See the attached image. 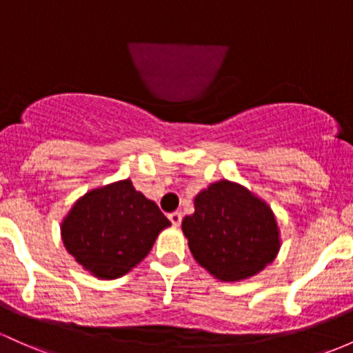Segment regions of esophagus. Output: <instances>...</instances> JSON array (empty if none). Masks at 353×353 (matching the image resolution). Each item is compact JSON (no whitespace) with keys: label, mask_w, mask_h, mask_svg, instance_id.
Here are the masks:
<instances>
[{"label":"esophagus","mask_w":353,"mask_h":353,"mask_svg":"<svg viewBox=\"0 0 353 353\" xmlns=\"http://www.w3.org/2000/svg\"><path fill=\"white\" fill-rule=\"evenodd\" d=\"M169 219H170V223L174 224V226H179L181 221H183V214H181L179 211H174V212H170V214H169Z\"/></svg>","instance_id":"esophagus-1"}]
</instances>
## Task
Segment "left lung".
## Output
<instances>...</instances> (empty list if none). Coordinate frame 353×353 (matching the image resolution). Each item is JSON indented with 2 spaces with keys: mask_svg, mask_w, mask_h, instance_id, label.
<instances>
[{
  "mask_svg": "<svg viewBox=\"0 0 353 353\" xmlns=\"http://www.w3.org/2000/svg\"><path fill=\"white\" fill-rule=\"evenodd\" d=\"M192 256L212 276L239 281L276 258L280 233L268 204L239 184L219 181L194 199V214L183 219Z\"/></svg>",
  "mask_w": 353,
  "mask_h": 353,
  "instance_id": "obj_1",
  "label": "left lung"
}]
</instances>
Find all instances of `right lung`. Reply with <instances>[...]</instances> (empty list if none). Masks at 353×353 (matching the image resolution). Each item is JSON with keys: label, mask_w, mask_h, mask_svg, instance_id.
<instances>
[{"label": "right lung", "mask_w": 353, "mask_h": 353, "mask_svg": "<svg viewBox=\"0 0 353 353\" xmlns=\"http://www.w3.org/2000/svg\"><path fill=\"white\" fill-rule=\"evenodd\" d=\"M168 226L157 204L125 179L80 197L61 223V239L85 270L114 280L139 265Z\"/></svg>", "instance_id": "1"}]
</instances>
